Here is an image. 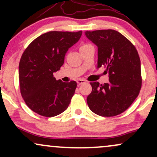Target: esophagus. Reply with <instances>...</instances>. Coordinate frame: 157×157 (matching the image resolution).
I'll list each match as a JSON object with an SVG mask.
<instances>
[{
	"instance_id": "obj_1",
	"label": "esophagus",
	"mask_w": 157,
	"mask_h": 157,
	"mask_svg": "<svg viewBox=\"0 0 157 157\" xmlns=\"http://www.w3.org/2000/svg\"><path fill=\"white\" fill-rule=\"evenodd\" d=\"M85 82H86V80H82V79H80V80H77V83H78L79 85H80V84H82V83H84Z\"/></svg>"
}]
</instances>
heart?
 <instances>
[{"instance_id": "1", "label": "heart", "mask_w": 157, "mask_h": 157, "mask_svg": "<svg viewBox=\"0 0 157 157\" xmlns=\"http://www.w3.org/2000/svg\"><path fill=\"white\" fill-rule=\"evenodd\" d=\"M90 46V44H82L80 46V48H85V47H87V46Z\"/></svg>"}]
</instances>
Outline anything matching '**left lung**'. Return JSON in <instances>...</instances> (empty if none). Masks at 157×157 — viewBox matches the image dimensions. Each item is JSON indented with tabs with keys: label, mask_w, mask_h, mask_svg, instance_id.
<instances>
[{
	"label": "left lung",
	"mask_w": 157,
	"mask_h": 157,
	"mask_svg": "<svg viewBox=\"0 0 157 157\" xmlns=\"http://www.w3.org/2000/svg\"><path fill=\"white\" fill-rule=\"evenodd\" d=\"M86 35L98 47L97 68L104 67L109 75L107 83L90 82L92 91L87 97L88 105L100 116H117L130 107L141 89V63L137 50L115 30L87 31Z\"/></svg>",
	"instance_id": "left-lung-1"
}]
</instances>
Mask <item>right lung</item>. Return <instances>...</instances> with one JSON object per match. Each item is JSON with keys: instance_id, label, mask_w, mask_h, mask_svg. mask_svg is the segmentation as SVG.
Returning a JSON list of instances; mask_svg holds the SVG:
<instances>
[{"instance_id": "right-lung-1", "label": "right lung", "mask_w": 157, "mask_h": 157, "mask_svg": "<svg viewBox=\"0 0 157 157\" xmlns=\"http://www.w3.org/2000/svg\"><path fill=\"white\" fill-rule=\"evenodd\" d=\"M81 35L82 31L48 32L23 52L19 63L20 91L27 106L37 114L52 117L67 109L77 82L56 80L53 73L60 69L66 52Z\"/></svg>"}]
</instances>
